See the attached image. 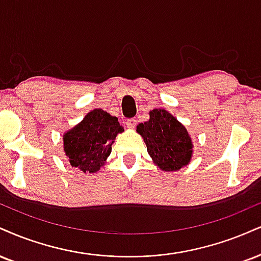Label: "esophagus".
<instances>
[{
  "mask_svg": "<svg viewBox=\"0 0 261 261\" xmlns=\"http://www.w3.org/2000/svg\"><path fill=\"white\" fill-rule=\"evenodd\" d=\"M125 125H126L127 128H134L137 125V121L135 119H126L125 120Z\"/></svg>",
  "mask_w": 261,
  "mask_h": 261,
  "instance_id": "1",
  "label": "esophagus"
}]
</instances>
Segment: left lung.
Here are the masks:
<instances>
[{
    "label": "left lung",
    "mask_w": 261,
    "mask_h": 261,
    "mask_svg": "<svg viewBox=\"0 0 261 261\" xmlns=\"http://www.w3.org/2000/svg\"><path fill=\"white\" fill-rule=\"evenodd\" d=\"M148 154L163 171H177L191 162L193 144L186 127L165 109H153L149 119L137 125Z\"/></svg>",
    "instance_id": "8db88e82"
}]
</instances>
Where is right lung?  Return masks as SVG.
<instances>
[{"instance_id": "1", "label": "right lung", "mask_w": 261, "mask_h": 261, "mask_svg": "<svg viewBox=\"0 0 261 261\" xmlns=\"http://www.w3.org/2000/svg\"><path fill=\"white\" fill-rule=\"evenodd\" d=\"M124 131L118 118L102 109H93L79 124L63 135L69 163L84 172H97L112 152L118 134Z\"/></svg>"}]
</instances>
